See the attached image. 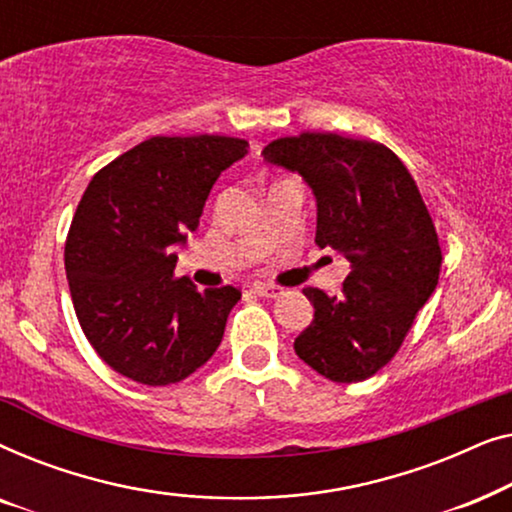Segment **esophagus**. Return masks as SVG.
Returning <instances> with one entry per match:
<instances>
[{
  "instance_id": "esophagus-1",
  "label": "esophagus",
  "mask_w": 512,
  "mask_h": 512,
  "mask_svg": "<svg viewBox=\"0 0 512 512\" xmlns=\"http://www.w3.org/2000/svg\"><path fill=\"white\" fill-rule=\"evenodd\" d=\"M256 293V296L261 298H277L279 293H282V289L279 286H270V284H254V289H251Z\"/></svg>"
}]
</instances>
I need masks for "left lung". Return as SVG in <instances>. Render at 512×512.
I'll use <instances>...</instances> for the list:
<instances>
[{
    "label": "left lung",
    "mask_w": 512,
    "mask_h": 512,
    "mask_svg": "<svg viewBox=\"0 0 512 512\" xmlns=\"http://www.w3.org/2000/svg\"><path fill=\"white\" fill-rule=\"evenodd\" d=\"M263 158L310 184L314 242L352 263L340 296L303 289L314 319L293 349L328 380H368L394 359L436 291L443 251L422 193L403 160L370 139L300 132L270 142Z\"/></svg>",
    "instance_id": "8db88e82"
}]
</instances>
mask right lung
Segmentation results:
<instances>
[{
  "mask_svg": "<svg viewBox=\"0 0 512 512\" xmlns=\"http://www.w3.org/2000/svg\"><path fill=\"white\" fill-rule=\"evenodd\" d=\"M223 135L151 137L90 181L65 244L74 310L97 356L149 387L212 359L242 291L174 279L177 254L219 174L247 153Z\"/></svg>",
  "mask_w": 512,
  "mask_h": 512,
  "instance_id": "add662e5",
  "label": "right lung"
}]
</instances>
